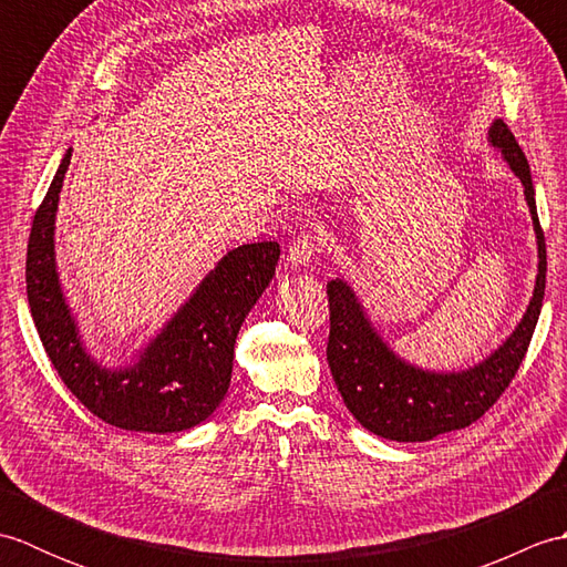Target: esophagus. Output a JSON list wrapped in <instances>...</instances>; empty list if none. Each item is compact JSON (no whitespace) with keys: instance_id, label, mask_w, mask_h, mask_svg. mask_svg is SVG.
<instances>
[{"instance_id":"1","label":"esophagus","mask_w":567,"mask_h":567,"mask_svg":"<svg viewBox=\"0 0 567 567\" xmlns=\"http://www.w3.org/2000/svg\"><path fill=\"white\" fill-rule=\"evenodd\" d=\"M317 250L319 238L315 234H299L290 244V250H287V260H290L295 268H299V265H309L311 258L317 256Z\"/></svg>"}]
</instances>
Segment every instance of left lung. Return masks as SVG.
<instances>
[{
	"mask_svg": "<svg viewBox=\"0 0 567 567\" xmlns=\"http://www.w3.org/2000/svg\"><path fill=\"white\" fill-rule=\"evenodd\" d=\"M489 143L522 179L538 244L534 297L519 327L495 353L461 372H431L409 365L380 339L351 287L343 280L327 285L331 315L327 360L333 382L360 426L382 439L431 441L439 433L470 426L509 388L532 343L546 292V238L538 224L528 161L502 118L489 126Z\"/></svg>",
	"mask_w": 567,
	"mask_h": 567,
	"instance_id": "obj_1",
	"label": "left lung"
}]
</instances>
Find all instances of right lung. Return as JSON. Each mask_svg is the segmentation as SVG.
<instances>
[{"instance_id": "right-lung-1", "label": "right lung", "mask_w": 567, "mask_h": 567, "mask_svg": "<svg viewBox=\"0 0 567 567\" xmlns=\"http://www.w3.org/2000/svg\"><path fill=\"white\" fill-rule=\"evenodd\" d=\"M70 155L35 209L27 250L29 307L45 353L68 390L106 424L148 433L197 426L228 392L238 329L272 280L280 244L228 250L134 363L102 368L84 351L55 270V212Z\"/></svg>"}]
</instances>
